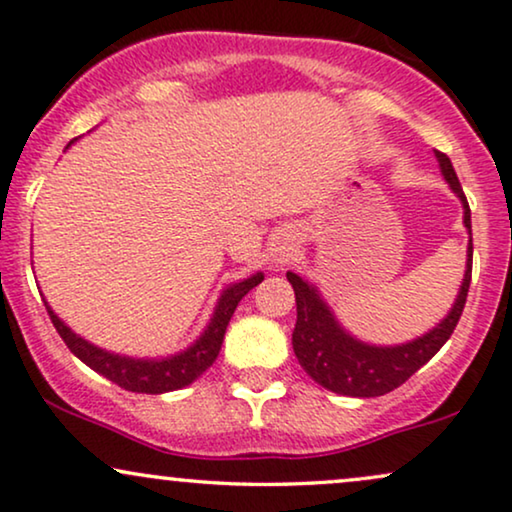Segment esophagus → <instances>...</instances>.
Wrapping results in <instances>:
<instances>
[{
	"label": "esophagus",
	"mask_w": 512,
	"mask_h": 512,
	"mask_svg": "<svg viewBox=\"0 0 512 512\" xmlns=\"http://www.w3.org/2000/svg\"><path fill=\"white\" fill-rule=\"evenodd\" d=\"M294 242H289V239H282L280 244L275 246L273 249V263H277V266H282V263H287L289 258L294 256Z\"/></svg>",
	"instance_id": "esophagus-1"
}]
</instances>
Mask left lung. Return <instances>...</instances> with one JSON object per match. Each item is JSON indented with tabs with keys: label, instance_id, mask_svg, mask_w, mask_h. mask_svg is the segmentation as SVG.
<instances>
[{
	"label": "left lung",
	"instance_id": "1",
	"mask_svg": "<svg viewBox=\"0 0 512 512\" xmlns=\"http://www.w3.org/2000/svg\"><path fill=\"white\" fill-rule=\"evenodd\" d=\"M437 156L441 175L449 182L451 192L456 194L463 204V225L468 230V258H465V275L460 282L458 296L453 301L451 311L439 320L430 332L413 342L396 346H377L361 342L351 332L344 330L337 315L318 287L289 270L287 280L294 287L296 296V325L292 334V346L301 368L313 377L315 382L323 384L325 389L342 396H356V399H375L384 396L396 387H401L410 375H415L422 365L437 353L441 346L449 342L456 330L460 313H463L465 299H468L470 277H472V225H470V206L465 199L463 187L456 178V170L451 159L441 151Z\"/></svg>",
	"mask_w": 512,
	"mask_h": 512
}]
</instances>
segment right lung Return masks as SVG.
Returning <instances> with one entry per match:
<instances>
[{"label": "right lung", "mask_w": 512, "mask_h": 512, "mask_svg": "<svg viewBox=\"0 0 512 512\" xmlns=\"http://www.w3.org/2000/svg\"><path fill=\"white\" fill-rule=\"evenodd\" d=\"M71 144H68V147H71ZM261 282L263 273H254L246 277V280L227 285L223 292H220V299L216 308H213V315L204 327V332H201L187 349L173 353V356L161 358H132L123 356V353L106 351L102 346H94L92 342H87L85 337L75 334L71 327L63 323L47 301H44V306H47V313L49 318H52L56 332L61 334V339L66 342L68 349H71L73 356H78L82 363L90 365L94 372L104 375L106 380L116 382L118 387L135 391V394H166V391L187 387V384H192L197 377H201L208 368H211L213 361L218 358L220 346H223L227 323H230L237 304L256 285H261Z\"/></svg>", "instance_id": "add662e5"}]
</instances>
